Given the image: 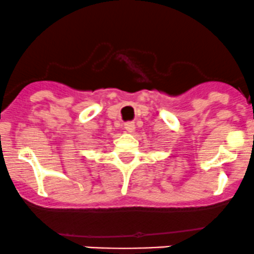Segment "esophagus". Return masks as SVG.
I'll return each mask as SVG.
<instances>
[{"label":"esophagus","instance_id":"esophagus-1","mask_svg":"<svg viewBox=\"0 0 254 254\" xmlns=\"http://www.w3.org/2000/svg\"><path fill=\"white\" fill-rule=\"evenodd\" d=\"M125 128H126L127 132L132 133V132H134V129H135V125L133 124V122H128V124L125 125Z\"/></svg>","mask_w":254,"mask_h":254}]
</instances>
